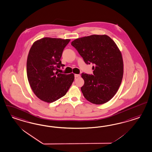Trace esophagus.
I'll list each match as a JSON object with an SVG mask.
<instances>
[{
  "mask_svg": "<svg viewBox=\"0 0 152 152\" xmlns=\"http://www.w3.org/2000/svg\"><path fill=\"white\" fill-rule=\"evenodd\" d=\"M74 77L75 78H79L80 77V75L79 74H74Z\"/></svg>",
  "mask_w": 152,
  "mask_h": 152,
  "instance_id": "obj_1",
  "label": "esophagus"
}]
</instances>
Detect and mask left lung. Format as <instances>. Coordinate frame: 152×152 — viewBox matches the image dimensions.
Segmentation results:
<instances>
[{"instance_id":"1","label":"left lung","mask_w":152,"mask_h":152,"mask_svg":"<svg viewBox=\"0 0 152 152\" xmlns=\"http://www.w3.org/2000/svg\"><path fill=\"white\" fill-rule=\"evenodd\" d=\"M71 45L87 64H93V75L82 74L83 96L93 104L107 103L117 92L123 75V58L116 44L108 35H91L76 39Z\"/></svg>"}]
</instances>
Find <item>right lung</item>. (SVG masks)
Listing matches in <instances>:
<instances>
[{
  "mask_svg": "<svg viewBox=\"0 0 152 152\" xmlns=\"http://www.w3.org/2000/svg\"><path fill=\"white\" fill-rule=\"evenodd\" d=\"M70 39L43 38L35 42L28 56L27 77L32 91L40 99L52 103L65 96L74 74H61V56Z\"/></svg>",
  "mask_w": 152,
  "mask_h": 152,
  "instance_id": "1",
  "label": "right lung"
}]
</instances>
